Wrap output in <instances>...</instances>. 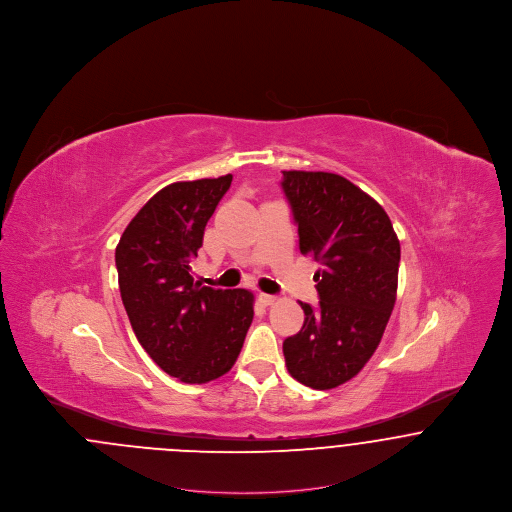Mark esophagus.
Instances as JSON below:
<instances>
[{
	"mask_svg": "<svg viewBox=\"0 0 512 512\" xmlns=\"http://www.w3.org/2000/svg\"><path fill=\"white\" fill-rule=\"evenodd\" d=\"M259 299H261L263 305H274V303L278 301V297H276V295H270V293H261Z\"/></svg>",
	"mask_w": 512,
	"mask_h": 512,
	"instance_id": "obj_1",
	"label": "esophagus"
}]
</instances>
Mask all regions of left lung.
I'll use <instances>...</instances> for the list:
<instances>
[{"mask_svg": "<svg viewBox=\"0 0 512 512\" xmlns=\"http://www.w3.org/2000/svg\"><path fill=\"white\" fill-rule=\"evenodd\" d=\"M282 190L301 253L322 265L317 309L301 303L303 328L284 340L286 366L297 382L332 390L361 372L384 336L401 247L382 205L340 174L284 171Z\"/></svg>", "mask_w": 512, "mask_h": 512, "instance_id": "left-lung-1", "label": "left lung"}]
</instances>
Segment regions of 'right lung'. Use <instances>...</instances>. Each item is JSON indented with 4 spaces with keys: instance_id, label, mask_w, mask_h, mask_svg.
<instances>
[{
    "instance_id": "obj_1",
    "label": "right lung",
    "mask_w": 512,
    "mask_h": 512,
    "mask_svg": "<svg viewBox=\"0 0 512 512\" xmlns=\"http://www.w3.org/2000/svg\"><path fill=\"white\" fill-rule=\"evenodd\" d=\"M232 174L174 182L153 195L115 251L122 305L147 355L184 384H207L240 355L253 293L201 286L190 263Z\"/></svg>"
}]
</instances>
